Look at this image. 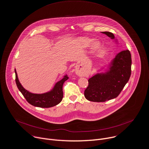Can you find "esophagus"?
Here are the masks:
<instances>
[{
    "instance_id": "esophagus-1",
    "label": "esophagus",
    "mask_w": 149,
    "mask_h": 149,
    "mask_svg": "<svg viewBox=\"0 0 149 149\" xmlns=\"http://www.w3.org/2000/svg\"><path fill=\"white\" fill-rule=\"evenodd\" d=\"M76 72H77L78 74H79V75H81V74H79V72H78L77 71H76Z\"/></svg>"
}]
</instances>
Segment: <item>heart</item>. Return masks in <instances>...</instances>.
Masks as SVG:
<instances>
[{"mask_svg": "<svg viewBox=\"0 0 149 149\" xmlns=\"http://www.w3.org/2000/svg\"><path fill=\"white\" fill-rule=\"evenodd\" d=\"M82 42L84 44V45L85 47H87V46H89L92 42V40H91V39H88V38H82ZM99 47V45L98 44L96 43L94 44L93 47V48L94 49H96L97 48Z\"/></svg>", "mask_w": 149, "mask_h": 149, "instance_id": "heart-1", "label": "heart"}]
</instances>
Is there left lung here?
I'll list each match as a JSON object with an SVG mask.
<instances>
[{"label": "left lung", "mask_w": 149, "mask_h": 149, "mask_svg": "<svg viewBox=\"0 0 149 149\" xmlns=\"http://www.w3.org/2000/svg\"><path fill=\"white\" fill-rule=\"evenodd\" d=\"M102 33L115 40L113 33ZM131 65V54L128 49L118 53L111 63L109 70L97 73L89 79L84 92L85 98L89 101L101 102L116 97L130 78Z\"/></svg>", "instance_id": "8db88e82"}]
</instances>
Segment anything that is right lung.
Segmentation results:
<instances>
[{"instance_id": "obj_1", "label": "right lung", "mask_w": 149, "mask_h": 149, "mask_svg": "<svg viewBox=\"0 0 149 149\" xmlns=\"http://www.w3.org/2000/svg\"><path fill=\"white\" fill-rule=\"evenodd\" d=\"M15 71L17 86L26 101L31 105L40 108H50L58 105L61 102L63 97V86L64 82L68 79L67 75H65L61 80L57 82L53 89L50 91L44 93L37 94L31 93L25 89L19 81L16 69Z\"/></svg>"}]
</instances>
